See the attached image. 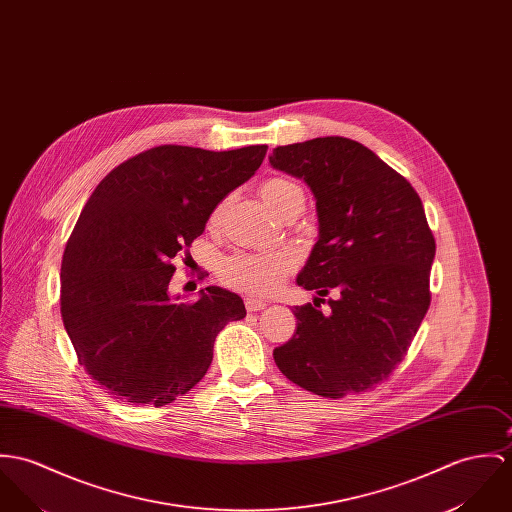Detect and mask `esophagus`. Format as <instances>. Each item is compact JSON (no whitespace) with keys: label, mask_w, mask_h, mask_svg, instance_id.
<instances>
[{"label":"esophagus","mask_w":512,"mask_h":512,"mask_svg":"<svg viewBox=\"0 0 512 512\" xmlns=\"http://www.w3.org/2000/svg\"><path fill=\"white\" fill-rule=\"evenodd\" d=\"M244 305H246V309H248L250 313H252V311H262V309L268 307V303L262 301V299H258V297H246V299H244Z\"/></svg>","instance_id":"esophagus-1"}]
</instances>
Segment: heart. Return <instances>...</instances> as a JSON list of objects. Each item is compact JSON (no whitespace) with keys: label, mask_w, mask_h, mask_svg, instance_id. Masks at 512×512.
Returning <instances> with one entry per match:
<instances>
[{"label":"heart","mask_w":512,"mask_h":512,"mask_svg":"<svg viewBox=\"0 0 512 512\" xmlns=\"http://www.w3.org/2000/svg\"><path fill=\"white\" fill-rule=\"evenodd\" d=\"M260 195L274 215H279L291 201H303L301 187L285 178L266 180L260 187ZM293 266L295 260L287 252H238L223 260L221 278L238 291L266 295L278 287Z\"/></svg>","instance_id":"obj_1"}]
</instances>
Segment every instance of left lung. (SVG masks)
I'll return each mask as SVG.
<instances>
[{
  "mask_svg": "<svg viewBox=\"0 0 512 512\" xmlns=\"http://www.w3.org/2000/svg\"><path fill=\"white\" fill-rule=\"evenodd\" d=\"M270 164L317 201L319 238L297 285L328 293L330 313L295 307L297 330L274 350L279 372L330 399L372 391L405 358L430 305L436 254L413 186L356 140L274 148Z\"/></svg>",
  "mask_w": 512,
  "mask_h": 512,
  "instance_id": "8db88e82",
  "label": "left lung"
}]
</instances>
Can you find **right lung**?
<instances>
[{"instance_id": "add662e5", "label": "right lung", "mask_w": 512, "mask_h": 512, "mask_svg": "<svg viewBox=\"0 0 512 512\" xmlns=\"http://www.w3.org/2000/svg\"><path fill=\"white\" fill-rule=\"evenodd\" d=\"M266 150L156 146L90 195L62 256L60 313L80 364L115 399L172 403L209 370L217 334L246 317L242 299L217 285L180 303L170 293L172 260Z\"/></svg>"}]
</instances>
